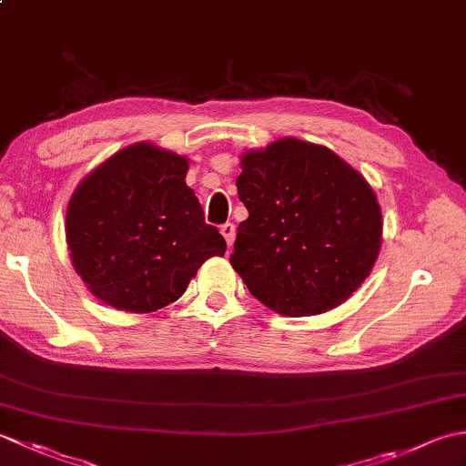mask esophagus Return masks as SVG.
Returning <instances> with one entry per match:
<instances>
[{"mask_svg":"<svg viewBox=\"0 0 466 466\" xmlns=\"http://www.w3.org/2000/svg\"><path fill=\"white\" fill-rule=\"evenodd\" d=\"M220 232L224 236L228 248H230V246L234 244V238H236V226L232 222H226V224L220 226Z\"/></svg>","mask_w":466,"mask_h":466,"instance_id":"obj_1","label":"esophagus"}]
</instances>
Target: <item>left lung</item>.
<instances>
[{"instance_id":"1","label":"left lung","mask_w":466,"mask_h":466,"mask_svg":"<svg viewBox=\"0 0 466 466\" xmlns=\"http://www.w3.org/2000/svg\"><path fill=\"white\" fill-rule=\"evenodd\" d=\"M236 177L248 218L232 268L252 296L284 316L322 314L366 280L382 242L370 184L319 144L282 137L242 156Z\"/></svg>"}]
</instances>
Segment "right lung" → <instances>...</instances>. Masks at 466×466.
I'll list each match as a JSON object with an SVG mask.
<instances>
[{
	"label": "right lung",
	"mask_w": 466,
	"mask_h": 466,
	"mask_svg": "<svg viewBox=\"0 0 466 466\" xmlns=\"http://www.w3.org/2000/svg\"><path fill=\"white\" fill-rule=\"evenodd\" d=\"M187 160L152 144L107 157L69 198V258L87 289L126 312H154L177 300L226 240L204 222L186 186Z\"/></svg>",
	"instance_id": "1"
}]
</instances>
